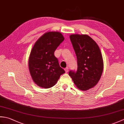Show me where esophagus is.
Returning a JSON list of instances; mask_svg holds the SVG:
<instances>
[{
  "instance_id": "esophagus-1",
  "label": "esophagus",
  "mask_w": 124,
  "mask_h": 124,
  "mask_svg": "<svg viewBox=\"0 0 124 124\" xmlns=\"http://www.w3.org/2000/svg\"><path fill=\"white\" fill-rule=\"evenodd\" d=\"M64 70H65V72H68V71H69V68H68V67H67L66 68H65Z\"/></svg>"
}]
</instances>
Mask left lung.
Segmentation results:
<instances>
[{
  "instance_id": "left-lung-1",
  "label": "left lung",
  "mask_w": 124,
  "mask_h": 124,
  "mask_svg": "<svg viewBox=\"0 0 124 124\" xmlns=\"http://www.w3.org/2000/svg\"><path fill=\"white\" fill-rule=\"evenodd\" d=\"M70 40L77 56V71L69 75L76 86L86 91L98 83L103 70V61L99 47L93 39L86 35H71Z\"/></svg>"
}]
</instances>
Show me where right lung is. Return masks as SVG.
<instances>
[{"mask_svg": "<svg viewBox=\"0 0 124 124\" xmlns=\"http://www.w3.org/2000/svg\"><path fill=\"white\" fill-rule=\"evenodd\" d=\"M64 40L60 32H47L38 39L31 50L29 68L33 81L40 87H52L65 73L54 55L55 51Z\"/></svg>", "mask_w": 124, "mask_h": 124, "instance_id": "1", "label": "right lung"}]
</instances>
